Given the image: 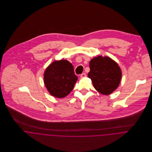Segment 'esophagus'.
<instances>
[{"mask_svg": "<svg viewBox=\"0 0 152 152\" xmlns=\"http://www.w3.org/2000/svg\"><path fill=\"white\" fill-rule=\"evenodd\" d=\"M86 76H87V75L86 73H83L82 74H81V78H84Z\"/></svg>", "mask_w": 152, "mask_h": 152, "instance_id": "esophagus-1", "label": "esophagus"}]
</instances>
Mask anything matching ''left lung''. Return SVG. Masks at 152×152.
Masks as SVG:
<instances>
[{"label": "left lung", "instance_id": "1", "mask_svg": "<svg viewBox=\"0 0 152 152\" xmlns=\"http://www.w3.org/2000/svg\"><path fill=\"white\" fill-rule=\"evenodd\" d=\"M88 77L95 89L103 95H109L119 84L122 72L116 63L108 57L98 56L89 62Z\"/></svg>", "mask_w": 152, "mask_h": 152}]
</instances>
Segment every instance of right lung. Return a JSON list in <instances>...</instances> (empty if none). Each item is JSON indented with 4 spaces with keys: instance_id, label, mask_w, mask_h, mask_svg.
<instances>
[{
    "instance_id": "obj_1",
    "label": "right lung",
    "mask_w": 152,
    "mask_h": 152,
    "mask_svg": "<svg viewBox=\"0 0 152 152\" xmlns=\"http://www.w3.org/2000/svg\"><path fill=\"white\" fill-rule=\"evenodd\" d=\"M78 80L74 66L67 60L55 61L45 69L44 84L47 90L56 98H64L73 89Z\"/></svg>"
}]
</instances>
